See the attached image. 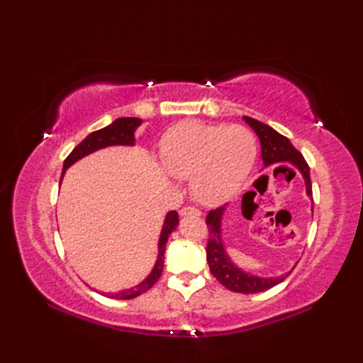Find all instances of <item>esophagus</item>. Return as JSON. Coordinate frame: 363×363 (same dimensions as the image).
<instances>
[{
  "instance_id": "1",
  "label": "esophagus",
  "mask_w": 363,
  "mask_h": 363,
  "mask_svg": "<svg viewBox=\"0 0 363 363\" xmlns=\"http://www.w3.org/2000/svg\"><path fill=\"white\" fill-rule=\"evenodd\" d=\"M180 215H182V216H189V215H192V216H200L201 212H200V208H196V207L184 206V207L180 208Z\"/></svg>"
}]
</instances>
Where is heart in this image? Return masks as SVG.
Wrapping results in <instances>:
<instances>
[{"label": "heart", "mask_w": 363, "mask_h": 363, "mask_svg": "<svg viewBox=\"0 0 363 363\" xmlns=\"http://www.w3.org/2000/svg\"><path fill=\"white\" fill-rule=\"evenodd\" d=\"M257 156V140L244 125H207L186 121L162 142V162L171 175L191 179L196 200L215 206L242 188Z\"/></svg>", "instance_id": "heart-1"}]
</instances>
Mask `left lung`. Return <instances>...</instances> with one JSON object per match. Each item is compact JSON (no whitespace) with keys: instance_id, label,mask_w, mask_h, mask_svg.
Segmentation results:
<instances>
[{"instance_id":"left-lung-1","label":"left lung","mask_w":363,"mask_h":363,"mask_svg":"<svg viewBox=\"0 0 363 363\" xmlns=\"http://www.w3.org/2000/svg\"><path fill=\"white\" fill-rule=\"evenodd\" d=\"M245 123L251 125V128L256 131V135L260 139L262 145V159L265 162V167H269L272 163H280V162H289L294 163L298 171L303 174L304 182H306V189L307 195L312 196V182H311V172H309V164L304 160L301 152L296 150L288 138L280 135L279 131L271 128L269 125L260 123V121L244 116ZM255 194L252 191H248L242 196V206L245 207V203L251 195ZM225 211V206H219L216 208L208 211V215L206 216V224L208 227V240H207V263L213 277L225 286L228 291L240 292V294H257L268 291L276 286V284L281 283L286 279L289 272L283 274V276L274 277V279H262L250 276V274L240 271L236 268L232 260L228 259L225 255V250L221 240V219Z\"/></svg>"}]
</instances>
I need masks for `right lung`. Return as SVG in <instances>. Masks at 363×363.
I'll list each match as a JSON object with an SVG mask.
<instances>
[{"label": "right lung", "mask_w": 363, "mask_h": 363, "mask_svg": "<svg viewBox=\"0 0 363 363\" xmlns=\"http://www.w3.org/2000/svg\"><path fill=\"white\" fill-rule=\"evenodd\" d=\"M140 124H142V121L139 118H118L111 125L94 131V133H91L86 139H83L80 144L69 152V156L65 159L62 177H63L65 171H67V168H69L72 163H75L77 160L87 156V155H91V152H94L96 150L104 148V147H111V145H135V130ZM62 177H60V182H62ZM177 224H179V215L175 211H171L167 215V219H164L162 235L159 239V256L156 260V265H155V268H152L150 276L135 288L121 291L118 294H107L108 298L130 300V298H135V296H138V295H142L155 286L157 280L160 279L162 271H163L164 248H167L168 238L172 233V230H175V227H177Z\"/></svg>", "instance_id": "obj_1"}]
</instances>
